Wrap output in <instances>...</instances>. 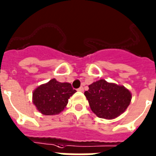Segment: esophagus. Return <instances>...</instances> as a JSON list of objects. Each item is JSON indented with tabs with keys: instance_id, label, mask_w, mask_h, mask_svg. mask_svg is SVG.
<instances>
[{
	"instance_id": "34e87169",
	"label": "esophagus",
	"mask_w": 156,
	"mask_h": 156,
	"mask_svg": "<svg viewBox=\"0 0 156 156\" xmlns=\"http://www.w3.org/2000/svg\"><path fill=\"white\" fill-rule=\"evenodd\" d=\"M77 90H78V91H83V90H84V89H83V87H79V88L77 89Z\"/></svg>"
}]
</instances>
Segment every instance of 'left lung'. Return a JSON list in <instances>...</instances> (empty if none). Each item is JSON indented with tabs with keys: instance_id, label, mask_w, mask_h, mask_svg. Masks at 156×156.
I'll use <instances>...</instances> for the list:
<instances>
[{
	"instance_id": "left-lung-1",
	"label": "left lung",
	"mask_w": 156,
	"mask_h": 156,
	"mask_svg": "<svg viewBox=\"0 0 156 156\" xmlns=\"http://www.w3.org/2000/svg\"><path fill=\"white\" fill-rule=\"evenodd\" d=\"M84 92L94 114L111 119L123 114L130 104V91L123 86L107 83L104 79L95 82Z\"/></svg>"
}]
</instances>
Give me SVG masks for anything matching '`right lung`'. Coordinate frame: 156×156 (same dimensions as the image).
<instances>
[{"instance_id": "obj_1", "label": "right lung", "mask_w": 156, "mask_h": 156, "mask_svg": "<svg viewBox=\"0 0 156 156\" xmlns=\"http://www.w3.org/2000/svg\"><path fill=\"white\" fill-rule=\"evenodd\" d=\"M75 92L70 83H59L53 78L35 89L33 104L42 115H57L65 109L69 98Z\"/></svg>"}]
</instances>
